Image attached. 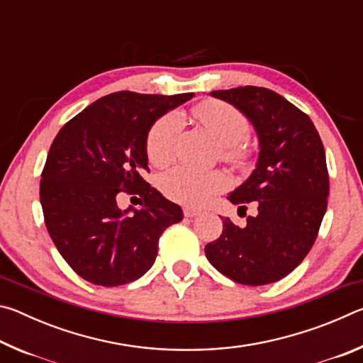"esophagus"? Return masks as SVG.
Here are the masks:
<instances>
[{
    "label": "esophagus",
    "instance_id": "34e87169",
    "mask_svg": "<svg viewBox=\"0 0 363 363\" xmlns=\"http://www.w3.org/2000/svg\"><path fill=\"white\" fill-rule=\"evenodd\" d=\"M199 214L200 211L195 210V208H189V206L184 208V216L186 218H194V216H199Z\"/></svg>",
    "mask_w": 363,
    "mask_h": 363
}]
</instances>
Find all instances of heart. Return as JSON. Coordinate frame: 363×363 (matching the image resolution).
<instances>
[{
  "instance_id": "heart-1",
  "label": "heart",
  "mask_w": 363,
  "mask_h": 363,
  "mask_svg": "<svg viewBox=\"0 0 363 363\" xmlns=\"http://www.w3.org/2000/svg\"><path fill=\"white\" fill-rule=\"evenodd\" d=\"M194 116L220 144L223 158L235 167H247L250 149L243 139L250 131L248 118L237 107L223 101H205L194 107ZM184 116L177 110L153 123L145 139V152L152 163L164 164L174 155ZM158 186L168 199L187 206L205 205L213 195L229 186L223 171H203L177 164L158 177Z\"/></svg>"
}]
</instances>
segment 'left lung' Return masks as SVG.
Here are the masks:
<instances>
[{
  "instance_id": "8db88e82",
  "label": "left lung",
  "mask_w": 363,
  "mask_h": 363,
  "mask_svg": "<svg viewBox=\"0 0 363 363\" xmlns=\"http://www.w3.org/2000/svg\"><path fill=\"white\" fill-rule=\"evenodd\" d=\"M255 126L259 158L251 176L227 196L238 211L255 203L256 216L238 227L223 218V233L205 255L214 269L242 285L274 284L296 269L314 245L330 190L327 160L314 123L267 88L213 91Z\"/></svg>"
}]
</instances>
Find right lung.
Masks as SVG:
<instances>
[{
  "label": "right lung",
  "mask_w": 363,
  "mask_h": 363,
  "mask_svg": "<svg viewBox=\"0 0 363 363\" xmlns=\"http://www.w3.org/2000/svg\"><path fill=\"white\" fill-rule=\"evenodd\" d=\"M194 94L120 91L65 123L49 149L40 201L46 229L79 277L102 286L130 284L149 270L163 230L182 210L144 179L145 139L160 116ZM120 193L139 194L140 211H120Z\"/></svg>",
  "instance_id": "add662e5"
}]
</instances>
